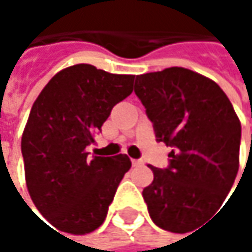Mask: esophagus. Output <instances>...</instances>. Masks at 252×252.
Here are the masks:
<instances>
[{"instance_id":"34e87169","label":"esophagus","mask_w":252,"mask_h":252,"mask_svg":"<svg viewBox=\"0 0 252 252\" xmlns=\"http://www.w3.org/2000/svg\"><path fill=\"white\" fill-rule=\"evenodd\" d=\"M131 162H132V166H143L144 165L141 159H132Z\"/></svg>"}]
</instances>
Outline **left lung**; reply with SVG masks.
<instances>
[{"label": "left lung", "instance_id": "1", "mask_svg": "<svg viewBox=\"0 0 252 252\" xmlns=\"http://www.w3.org/2000/svg\"><path fill=\"white\" fill-rule=\"evenodd\" d=\"M134 92L156 141L172 147L168 168L150 166L153 182L143 189L149 215L165 230L189 232L222 206L235 182L241 123L225 92L187 68L137 76Z\"/></svg>", "mask_w": 252, "mask_h": 252}]
</instances>
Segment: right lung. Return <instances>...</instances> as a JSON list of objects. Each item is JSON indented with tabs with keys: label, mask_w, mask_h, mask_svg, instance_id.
Here are the masks:
<instances>
[{
	"label": "right lung",
	"mask_w": 252,
	"mask_h": 252,
	"mask_svg": "<svg viewBox=\"0 0 252 252\" xmlns=\"http://www.w3.org/2000/svg\"><path fill=\"white\" fill-rule=\"evenodd\" d=\"M132 83L134 76L77 64L52 77L34 100L22 138L26 184L54 227L84 235L103 223L131 160L89 158L86 149Z\"/></svg>",
	"instance_id": "right-lung-1"
}]
</instances>
